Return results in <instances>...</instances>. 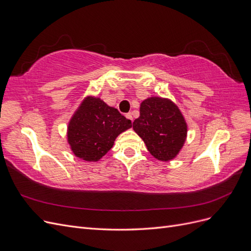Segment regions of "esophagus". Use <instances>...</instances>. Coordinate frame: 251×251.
<instances>
[{"label":"esophagus","mask_w":251,"mask_h":251,"mask_svg":"<svg viewBox=\"0 0 251 251\" xmlns=\"http://www.w3.org/2000/svg\"><path fill=\"white\" fill-rule=\"evenodd\" d=\"M126 117L127 119H130V120L133 121V116H132L131 113H126Z\"/></svg>","instance_id":"1"}]
</instances>
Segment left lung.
<instances>
[{"instance_id": "1", "label": "left lung", "mask_w": 251, "mask_h": 251, "mask_svg": "<svg viewBox=\"0 0 251 251\" xmlns=\"http://www.w3.org/2000/svg\"><path fill=\"white\" fill-rule=\"evenodd\" d=\"M134 131L148 151L160 161H170L183 147L187 125L179 108L162 97H149L140 104V116L134 120Z\"/></svg>"}]
</instances>
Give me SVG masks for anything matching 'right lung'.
I'll return each mask as SVG.
<instances>
[{
    "label": "right lung",
    "instance_id": "add662e5",
    "mask_svg": "<svg viewBox=\"0 0 251 251\" xmlns=\"http://www.w3.org/2000/svg\"><path fill=\"white\" fill-rule=\"evenodd\" d=\"M132 126L117 109L100 97L88 96L69 121L68 143L73 154L89 162H96L112 149L116 137Z\"/></svg>",
    "mask_w": 251,
    "mask_h": 251
}]
</instances>
